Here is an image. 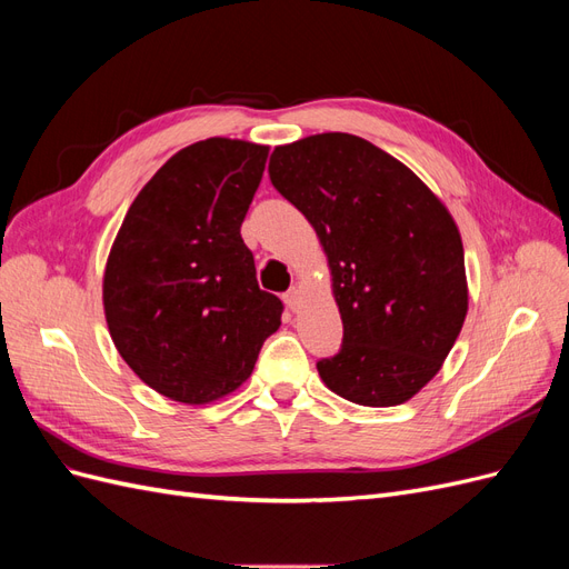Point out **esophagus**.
Masks as SVG:
<instances>
[{"instance_id":"esophagus-1","label":"esophagus","mask_w":569,"mask_h":569,"mask_svg":"<svg viewBox=\"0 0 569 569\" xmlns=\"http://www.w3.org/2000/svg\"><path fill=\"white\" fill-rule=\"evenodd\" d=\"M282 301L287 303L289 311H297L299 303H301V291H299V287H291V289L287 291V295H282Z\"/></svg>"}]
</instances>
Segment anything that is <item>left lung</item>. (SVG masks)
<instances>
[{
	"label": "left lung",
	"instance_id": "8db88e82",
	"mask_svg": "<svg viewBox=\"0 0 569 569\" xmlns=\"http://www.w3.org/2000/svg\"><path fill=\"white\" fill-rule=\"evenodd\" d=\"M270 182L316 228L343 322L322 382L358 406L412 399L468 316L460 232L410 168L363 137L322 132L274 147Z\"/></svg>",
	"mask_w": 569,
	"mask_h": 569
}]
</instances>
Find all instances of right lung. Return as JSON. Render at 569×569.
<instances>
[{
    "label": "right lung",
    "mask_w": 569,
    "mask_h": 569,
    "mask_svg": "<svg viewBox=\"0 0 569 569\" xmlns=\"http://www.w3.org/2000/svg\"><path fill=\"white\" fill-rule=\"evenodd\" d=\"M268 147L211 137L170 157L137 194L104 270L111 339L168 399L201 406L247 382L282 301L256 282L242 228Z\"/></svg>",
    "instance_id": "1"
}]
</instances>
